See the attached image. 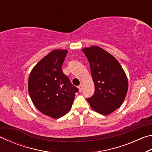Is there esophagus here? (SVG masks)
Returning <instances> with one entry per match:
<instances>
[{
  "label": "esophagus",
  "instance_id": "obj_1",
  "mask_svg": "<svg viewBox=\"0 0 152 152\" xmlns=\"http://www.w3.org/2000/svg\"><path fill=\"white\" fill-rule=\"evenodd\" d=\"M82 88H83V86H82V84H80L78 86V89H79V91L80 92H82Z\"/></svg>",
  "mask_w": 152,
  "mask_h": 152
}]
</instances>
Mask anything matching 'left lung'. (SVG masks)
Wrapping results in <instances>:
<instances>
[{
    "mask_svg": "<svg viewBox=\"0 0 152 152\" xmlns=\"http://www.w3.org/2000/svg\"><path fill=\"white\" fill-rule=\"evenodd\" d=\"M89 61L94 93L87 99L92 109L107 115L118 109L128 89L127 76L116 59L97 46L82 49Z\"/></svg>",
    "mask_w": 152,
    "mask_h": 152,
    "instance_id": "obj_1",
    "label": "left lung"
}]
</instances>
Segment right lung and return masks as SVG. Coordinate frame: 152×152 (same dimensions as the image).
I'll list each match as a JSON object with an SVG mask.
<instances>
[{"mask_svg": "<svg viewBox=\"0 0 152 152\" xmlns=\"http://www.w3.org/2000/svg\"><path fill=\"white\" fill-rule=\"evenodd\" d=\"M67 53L64 50L51 51L33 68L28 80L33 103L41 113L53 119L68 113L78 92L61 69Z\"/></svg>", "mask_w": 152, "mask_h": 152, "instance_id": "obj_1", "label": "right lung"}]
</instances>
